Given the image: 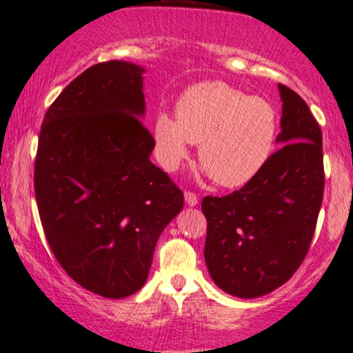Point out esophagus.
Returning a JSON list of instances; mask_svg holds the SVG:
<instances>
[{
	"label": "esophagus",
	"mask_w": 353,
	"mask_h": 353,
	"mask_svg": "<svg viewBox=\"0 0 353 353\" xmlns=\"http://www.w3.org/2000/svg\"><path fill=\"white\" fill-rule=\"evenodd\" d=\"M185 203L188 205V207H196L198 205V196L195 193L192 192H185Z\"/></svg>",
	"instance_id": "34e87169"
}]
</instances>
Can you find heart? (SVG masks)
I'll list each match as a JSON object with an SVG mask.
<instances>
[{
    "label": "heart",
    "mask_w": 353,
    "mask_h": 353,
    "mask_svg": "<svg viewBox=\"0 0 353 353\" xmlns=\"http://www.w3.org/2000/svg\"><path fill=\"white\" fill-rule=\"evenodd\" d=\"M279 132L275 106L262 97L223 81L190 86L176 101V118L158 113L153 123L161 166L175 172L200 143L198 158L221 187L235 188L255 178L270 158Z\"/></svg>",
    "instance_id": "b5f03b06"
}]
</instances>
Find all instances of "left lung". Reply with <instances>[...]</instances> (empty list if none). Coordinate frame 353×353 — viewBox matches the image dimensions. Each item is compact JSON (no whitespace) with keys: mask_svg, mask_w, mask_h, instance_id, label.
<instances>
[{"mask_svg":"<svg viewBox=\"0 0 353 353\" xmlns=\"http://www.w3.org/2000/svg\"><path fill=\"white\" fill-rule=\"evenodd\" d=\"M282 145L243 188L205 196V262L216 287L239 299L270 294L303 262L323 198L322 130L302 98L279 85Z\"/></svg>","mask_w":353,"mask_h":353,"instance_id":"left-lung-1","label":"left lung"}]
</instances>
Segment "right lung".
I'll return each mask as SVG.
<instances>
[{"instance_id":"add662e5","label":"right lung","mask_w":353,"mask_h":353,"mask_svg":"<svg viewBox=\"0 0 353 353\" xmlns=\"http://www.w3.org/2000/svg\"><path fill=\"white\" fill-rule=\"evenodd\" d=\"M145 68L98 63L61 91L43 120L34 196L51 252L78 285L105 299L143 287L183 192L150 161Z\"/></svg>"}]
</instances>
